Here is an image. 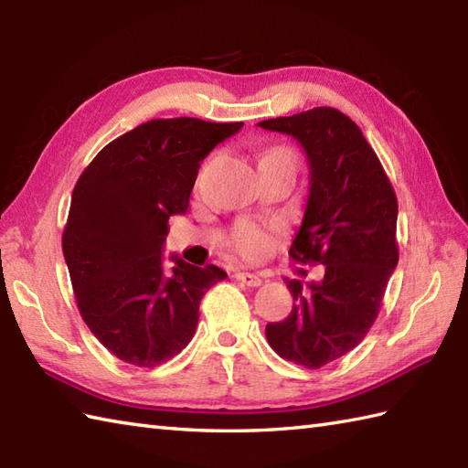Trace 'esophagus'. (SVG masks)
<instances>
[{"label": "esophagus", "mask_w": 468, "mask_h": 468, "mask_svg": "<svg viewBox=\"0 0 468 468\" xmlns=\"http://www.w3.org/2000/svg\"><path fill=\"white\" fill-rule=\"evenodd\" d=\"M235 280L241 282L247 287H260L261 285V277L255 275V273H247V271H237L235 273Z\"/></svg>", "instance_id": "1"}]
</instances>
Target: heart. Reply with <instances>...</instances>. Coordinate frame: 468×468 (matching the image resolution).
<instances>
[{"mask_svg":"<svg viewBox=\"0 0 468 468\" xmlns=\"http://www.w3.org/2000/svg\"><path fill=\"white\" fill-rule=\"evenodd\" d=\"M267 154H290L292 153L287 151V148L282 146H275L267 151ZM273 243V237L270 231H265V229L257 227L253 223H241L237 225L235 233H233V245L235 250L239 251L245 257H260L263 255L267 250H270V245Z\"/></svg>","mask_w":468,"mask_h":468,"instance_id":"heart-1","label":"heart"}]
</instances>
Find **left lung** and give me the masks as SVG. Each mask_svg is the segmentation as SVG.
Listing matches in <instances>:
<instances>
[{"instance_id": "obj_1", "label": "left lung", "mask_w": 468, "mask_h": 468, "mask_svg": "<svg viewBox=\"0 0 468 468\" xmlns=\"http://www.w3.org/2000/svg\"><path fill=\"white\" fill-rule=\"evenodd\" d=\"M292 134L310 161V197L292 260L325 265L322 282L285 280L293 310L267 324L283 360L317 370L360 344L376 322L399 263V201L374 148L350 116L330 106L260 122Z\"/></svg>"}]
</instances>
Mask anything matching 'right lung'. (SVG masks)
Masks as SVG:
<instances>
[{"label": "right lung", "instance_id": "obj_1", "mask_svg": "<svg viewBox=\"0 0 468 468\" xmlns=\"http://www.w3.org/2000/svg\"><path fill=\"white\" fill-rule=\"evenodd\" d=\"M243 122L156 118L108 143L78 178L62 235L82 320L118 360L154 367L181 354L217 265L163 261L168 217L186 213L203 158Z\"/></svg>", "mask_w": 468, "mask_h": 468}]
</instances>
